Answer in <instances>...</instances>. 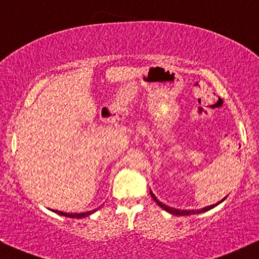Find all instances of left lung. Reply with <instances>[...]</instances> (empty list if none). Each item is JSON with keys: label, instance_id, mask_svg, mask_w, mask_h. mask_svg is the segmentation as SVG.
<instances>
[{"label": "left lung", "instance_id": "8db88e82", "mask_svg": "<svg viewBox=\"0 0 259 259\" xmlns=\"http://www.w3.org/2000/svg\"><path fill=\"white\" fill-rule=\"evenodd\" d=\"M150 194H151L152 199H154L155 202L157 203L158 205L162 207V209H164L165 211H168V212L173 213V215H177V216H188V215H196V213H202V212H205V211H207V210L212 209V207H215L216 205H219L220 203H222L223 200L226 199V198H223V199L221 200V202H219V203H216V204H212V205H210V206L203 207V209H199V210H179V209H174V207L167 206V205H165V204H163V203L159 202V200L157 199V198H156L155 194L152 193V191H150Z\"/></svg>", "mask_w": 259, "mask_h": 259}]
</instances>
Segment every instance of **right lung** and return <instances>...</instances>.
Instances as JSON below:
<instances>
[{
	"instance_id": "1",
	"label": "right lung",
	"mask_w": 259,
	"mask_h": 259,
	"mask_svg": "<svg viewBox=\"0 0 259 259\" xmlns=\"http://www.w3.org/2000/svg\"><path fill=\"white\" fill-rule=\"evenodd\" d=\"M96 210L97 209H95V210H91V211H86V212H81V213H76V212H63V211H59V210H53L54 212H56V213H59V215H61V216H66V218H71V219H82V218H88L89 215H91V213H94Z\"/></svg>"
}]
</instances>
